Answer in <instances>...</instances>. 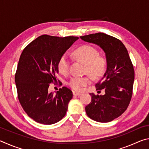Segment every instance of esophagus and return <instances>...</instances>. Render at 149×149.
<instances>
[{
	"instance_id": "esophagus-1",
	"label": "esophagus",
	"mask_w": 149,
	"mask_h": 149,
	"mask_svg": "<svg viewBox=\"0 0 149 149\" xmlns=\"http://www.w3.org/2000/svg\"><path fill=\"white\" fill-rule=\"evenodd\" d=\"M73 95H75V96H80L81 94V93H77V92H75V91H73Z\"/></svg>"
}]
</instances>
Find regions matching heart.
I'll use <instances>...</instances> for the list:
<instances>
[{
  "mask_svg": "<svg viewBox=\"0 0 149 149\" xmlns=\"http://www.w3.org/2000/svg\"><path fill=\"white\" fill-rule=\"evenodd\" d=\"M73 56L78 61L85 64V73L89 74L94 79L102 77L107 72L108 61L107 57L99 54V52L95 47L89 45H84L73 52ZM70 62L66 54H63L58 62V70L64 75L70 72ZM91 82L89 76L74 77L68 85L73 90L80 91L83 87L87 86Z\"/></svg>",
  "mask_w": 149,
  "mask_h": 149,
  "instance_id": "obj_1",
  "label": "heart"
}]
</instances>
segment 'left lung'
Returning a JSON list of instances; mask_svg holds the SVG:
<instances>
[{
	"instance_id": "left-lung-1",
	"label": "left lung",
	"mask_w": 149,
	"mask_h": 149,
	"mask_svg": "<svg viewBox=\"0 0 149 149\" xmlns=\"http://www.w3.org/2000/svg\"><path fill=\"white\" fill-rule=\"evenodd\" d=\"M85 41L97 44L104 50L108 65L102 79L95 84L104 95L90 93L92 100L85 107L87 115L99 122H109L120 116L129 106L133 95L135 72L127 50L116 37L103 33L81 36Z\"/></svg>"
}]
</instances>
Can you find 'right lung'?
Returning <instances> with one entry per match:
<instances>
[{
    "label": "right lung",
    "mask_w": 149,
    "mask_h": 149,
    "mask_svg": "<svg viewBox=\"0 0 149 149\" xmlns=\"http://www.w3.org/2000/svg\"><path fill=\"white\" fill-rule=\"evenodd\" d=\"M78 39L42 35L22 51L15 74L17 98L24 110L35 122L53 124L66 114L73 97L72 91L63 87L54 94L48 89L56 80L60 58Z\"/></svg>",
    "instance_id": "add662e5"
}]
</instances>
